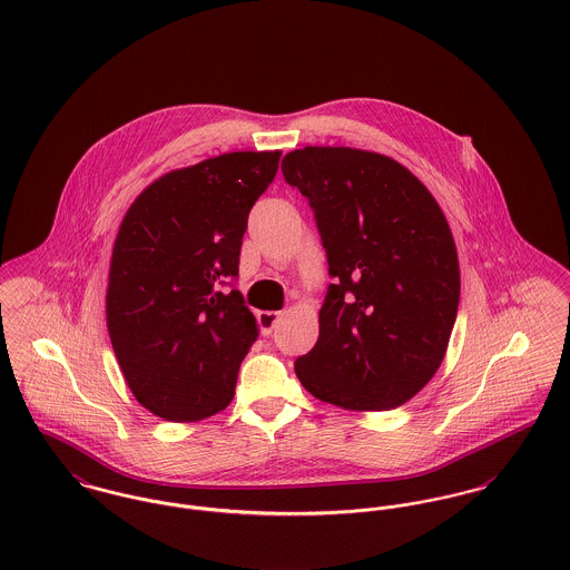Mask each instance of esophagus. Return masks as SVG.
I'll use <instances>...</instances> for the list:
<instances>
[{
    "instance_id": "esophagus-1",
    "label": "esophagus",
    "mask_w": 570,
    "mask_h": 570,
    "mask_svg": "<svg viewBox=\"0 0 570 570\" xmlns=\"http://www.w3.org/2000/svg\"><path fill=\"white\" fill-rule=\"evenodd\" d=\"M279 318H282V312H271V309L258 312V325H261L263 335H271V332L275 330V325L279 323Z\"/></svg>"
}]
</instances>
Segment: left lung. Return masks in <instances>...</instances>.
Listing matches in <instances>:
<instances>
[{"label":"left lung","mask_w":570,"mask_h":570,"mask_svg":"<svg viewBox=\"0 0 570 570\" xmlns=\"http://www.w3.org/2000/svg\"><path fill=\"white\" fill-rule=\"evenodd\" d=\"M309 202L330 284L318 340L295 362L303 387L351 411L411 401L441 366L456 321L461 271L448 219L399 161L348 146H305L282 159Z\"/></svg>","instance_id":"obj_1"}]
</instances>
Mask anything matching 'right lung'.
Wrapping results in <instances>:
<instances>
[{"label":"right lung","mask_w":570,"mask_h":570,"mask_svg":"<svg viewBox=\"0 0 570 570\" xmlns=\"http://www.w3.org/2000/svg\"><path fill=\"white\" fill-rule=\"evenodd\" d=\"M282 153H226L171 169L129 206L114 243L107 332L135 401L169 422H198L235 399L258 337L238 291L247 215Z\"/></svg>","instance_id":"1"}]
</instances>
